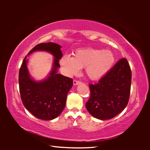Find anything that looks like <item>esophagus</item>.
Listing matches in <instances>:
<instances>
[{
  "instance_id": "esophagus-1",
  "label": "esophagus",
  "mask_w": 150,
  "mask_h": 150,
  "mask_svg": "<svg viewBox=\"0 0 150 150\" xmlns=\"http://www.w3.org/2000/svg\"><path fill=\"white\" fill-rule=\"evenodd\" d=\"M79 84H80L79 81H78L77 80L73 81V85H79Z\"/></svg>"
}]
</instances>
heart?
Returning <instances> with one entry per match:
<instances>
[{"label": "heart", "mask_w": 150, "mask_h": 150, "mask_svg": "<svg viewBox=\"0 0 150 150\" xmlns=\"http://www.w3.org/2000/svg\"><path fill=\"white\" fill-rule=\"evenodd\" d=\"M115 61V55L110 50L83 48L76 50L73 57L63 55L60 64L69 75L77 74L81 68L85 67L87 77L96 81L110 70Z\"/></svg>", "instance_id": "1"}]
</instances>
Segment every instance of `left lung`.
<instances>
[{
    "label": "left lung",
    "mask_w": 150,
    "mask_h": 150,
    "mask_svg": "<svg viewBox=\"0 0 150 150\" xmlns=\"http://www.w3.org/2000/svg\"><path fill=\"white\" fill-rule=\"evenodd\" d=\"M131 81L130 65L123 58L97 84L89 85L91 96L85 105L88 112L102 120L111 119L120 113L128 105Z\"/></svg>",
    "instance_id": "obj_1"
}]
</instances>
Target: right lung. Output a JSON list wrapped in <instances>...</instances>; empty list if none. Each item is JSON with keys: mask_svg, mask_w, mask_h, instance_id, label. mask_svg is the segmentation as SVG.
<instances>
[{"mask_svg": "<svg viewBox=\"0 0 150 150\" xmlns=\"http://www.w3.org/2000/svg\"><path fill=\"white\" fill-rule=\"evenodd\" d=\"M60 45L42 43L35 45L22 62L19 71V88L21 99L28 110L35 117L44 120H53L64 109L67 94L73 86V79L57 73L59 59L63 56ZM35 51H45L54 56L52 69L44 80H35L27 67V57Z\"/></svg>", "mask_w": 150, "mask_h": 150, "instance_id": "obj_1", "label": "right lung"}]
</instances>
